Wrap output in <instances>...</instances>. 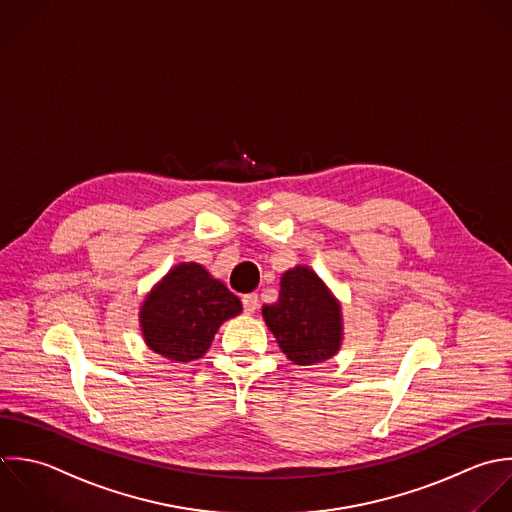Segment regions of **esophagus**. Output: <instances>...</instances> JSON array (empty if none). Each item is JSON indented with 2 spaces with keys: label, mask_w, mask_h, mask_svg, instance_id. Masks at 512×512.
<instances>
[{
  "label": "esophagus",
  "mask_w": 512,
  "mask_h": 512,
  "mask_svg": "<svg viewBox=\"0 0 512 512\" xmlns=\"http://www.w3.org/2000/svg\"><path fill=\"white\" fill-rule=\"evenodd\" d=\"M241 303H243L245 313H255L259 307V297H257V293H247V295H243Z\"/></svg>",
  "instance_id": "obj_1"
}]
</instances>
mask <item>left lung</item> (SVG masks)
<instances>
[{
    "label": "left lung",
    "mask_w": 512,
    "mask_h": 512,
    "mask_svg": "<svg viewBox=\"0 0 512 512\" xmlns=\"http://www.w3.org/2000/svg\"><path fill=\"white\" fill-rule=\"evenodd\" d=\"M263 317L295 365H315L339 351L341 307L307 267H295L281 277L279 301L265 305Z\"/></svg>",
    "instance_id": "1"
}]
</instances>
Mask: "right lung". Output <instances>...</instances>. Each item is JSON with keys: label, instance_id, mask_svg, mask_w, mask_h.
Masks as SVG:
<instances>
[{"label": "right lung", "instance_id": "1", "mask_svg": "<svg viewBox=\"0 0 512 512\" xmlns=\"http://www.w3.org/2000/svg\"><path fill=\"white\" fill-rule=\"evenodd\" d=\"M237 313L239 297L201 265L183 263L143 303L141 329L151 351L189 363L209 349L219 325Z\"/></svg>", "mask_w": 512, "mask_h": 512}]
</instances>
